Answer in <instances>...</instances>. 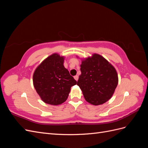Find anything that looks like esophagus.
Segmentation results:
<instances>
[{
	"label": "esophagus",
	"mask_w": 148,
	"mask_h": 148,
	"mask_svg": "<svg viewBox=\"0 0 148 148\" xmlns=\"http://www.w3.org/2000/svg\"><path fill=\"white\" fill-rule=\"evenodd\" d=\"M74 78H75V79L76 80V81H78V75H75V77H74Z\"/></svg>",
	"instance_id": "1"
}]
</instances>
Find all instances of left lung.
<instances>
[{"label":"left lung","mask_w":148,"mask_h":148,"mask_svg":"<svg viewBox=\"0 0 148 148\" xmlns=\"http://www.w3.org/2000/svg\"><path fill=\"white\" fill-rule=\"evenodd\" d=\"M82 74L77 85L85 100L97 106L109 101L118 84V75L114 67L102 56L94 53L82 60Z\"/></svg>","instance_id":"left-lung-1"}]
</instances>
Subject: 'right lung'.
I'll return each mask as SVG.
<instances>
[{"instance_id":"right-lung-1","label":"right lung","mask_w":148,"mask_h":148,"mask_svg":"<svg viewBox=\"0 0 148 148\" xmlns=\"http://www.w3.org/2000/svg\"><path fill=\"white\" fill-rule=\"evenodd\" d=\"M64 57L53 53L42 62L33 74V85L41 99L57 106L68 98L70 88L77 81L64 66Z\"/></svg>"}]
</instances>
